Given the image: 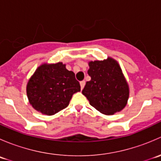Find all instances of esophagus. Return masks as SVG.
Returning a JSON list of instances; mask_svg holds the SVG:
<instances>
[{"label": "esophagus", "instance_id": "esophagus-1", "mask_svg": "<svg viewBox=\"0 0 161 161\" xmlns=\"http://www.w3.org/2000/svg\"><path fill=\"white\" fill-rule=\"evenodd\" d=\"M85 84H86V82H85V81H82V82H80L81 90H82V89L84 88V86H85Z\"/></svg>", "mask_w": 161, "mask_h": 161}]
</instances>
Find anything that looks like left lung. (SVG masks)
I'll use <instances>...</instances> for the list:
<instances>
[{
    "label": "left lung",
    "mask_w": 161,
    "mask_h": 161,
    "mask_svg": "<svg viewBox=\"0 0 161 161\" xmlns=\"http://www.w3.org/2000/svg\"><path fill=\"white\" fill-rule=\"evenodd\" d=\"M89 67L91 80L82 92L91 106L106 115L122 111L129 100V86L118 61L108 57L90 61Z\"/></svg>",
    "instance_id": "left-lung-1"
}]
</instances>
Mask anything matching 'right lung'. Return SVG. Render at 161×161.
Here are the masks:
<instances>
[{
    "label": "right lung",
    "mask_w": 161,
    "mask_h": 161,
    "mask_svg": "<svg viewBox=\"0 0 161 161\" xmlns=\"http://www.w3.org/2000/svg\"><path fill=\"white\" fill-rule=\"evenodd\" d=\"M62 62L43 63L29 79L26 93L36 111L53 115L67 108L72 95L81 90L75 73Z\"/></svg>",
    "instance_id": "obj_1"
}]
</instances>
